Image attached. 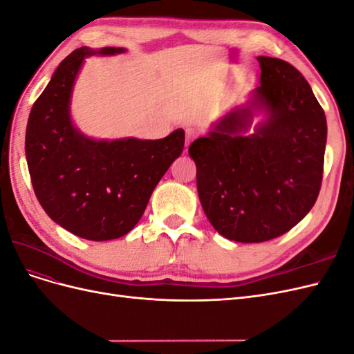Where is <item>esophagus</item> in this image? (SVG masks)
I'll list each match as a JSON object with an SVG mask.
<instances>
[{
    "mask_svg": "<svg viewBox=\"0 0 354 354\" xmlns=\"http://www.w3.org/2000/svg\"><path fill=\"white\" fill-rule=\"evenodd\" d=\"M198 134H199V131L196 130V128H186V145H190L192 140H195Z\"/></svg>",
    "mask_w": 354,
    "mask_h": 354,
    "instance_id": "obj_1",
    "label": "esophagus"
}]
</instances>
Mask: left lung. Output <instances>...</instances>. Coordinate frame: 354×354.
Here are the masks:
<instances>
[{"mask_svg": "<svg viewBox=\"0 0 354 354\" xmlns=\"http://www.w3.org/2000/svg\"><path fill=\"white\" fill-rule=\"evenodd\" d=\"M251 106L269 113L251 136L248 108L227 113L190 145L203 212L221 236L255 243L282 236L313 208L324 177L326 118L291 63L259 56Z\"/></svg>", "mask_w": 354, "mask_h": 354, "instance_id": "1", "label": "left lung"}]
</instances>
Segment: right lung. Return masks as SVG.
<instances>
[{"label":"right lung","instance_id":"obj_1","mask_svg":"<svg viewBox=\"0 0 354 354\" xmlns=\"http://www.w3.org/2000/svg\"><path fill=\"white\" fill-rule=\"evenodd\" d=\"M124 48L81 47L63 60L29 113L25 152L47 216L88 241L124 236L142 218L159 180L185 147L178 128L159 140H93L72 125L69 102L84 59Z\"/></svg>","mask_w":354,"mask_h":354}]
</instances>
